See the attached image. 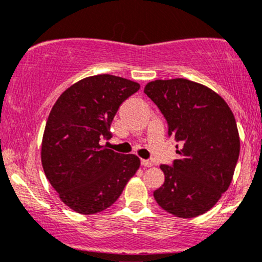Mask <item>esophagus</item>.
<instances>
[{
	"label": "esophagus",
	"instance_id": "esophagus-1",
	"mask_svg": "<svg viewBox=\"0 0 262 262\" xmlns=\"http://www.w3.org/2000/svg\"><path fill=\"white\" fill-rule=\"evenodd\" d=\"M140 162H141V165H143V166H145V167L152 166V162L150 160H144V159H141Z\"/></svg>",
	"mask_w": 262,
	"mask_h": 262
}]
</instances>
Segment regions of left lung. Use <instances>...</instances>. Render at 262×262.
<instances>
[{
    "label": "left lung",
    "mask_w": 262,
    "mask_h": 262,
    "mask_svg": "<svg viewBox=\"0 0 262 262\" xmlns=\"http://www.w3.org/2000/svg\"><path fill=\"white\" fill-rule=\"evenodd\" d=\"M144 93L164 114L167 135L182 144L179 159L160 166L165 181L154 192L155 201L176 217H198L218 202L233 179L240 151L234 114L218 93L187 79L151 81Z\"/></svg>",
    "instance_id": "obj_1"
}]
</instances>
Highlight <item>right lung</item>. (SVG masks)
I'll return each instance as SVG.
<instances>
[{
	"instance_id": "add662e5",
	"label": "right lung",
	"mask_w": 262,
	"mask_h": 262,
	"mask_svg": "<svg viewBox=\"0 0 262 262\" xmlns=\"http://www.w3.org/2000/svg\"><path fill=\"white\" fill-rule=\"evenodd\" d=\"M139 83L113 75L80 80L55 102L41 141V165L50 185L80 214L102 212L118 200L140 166L133 154L101 145L121 104Z\"/></svg>"
}]
</instances>
